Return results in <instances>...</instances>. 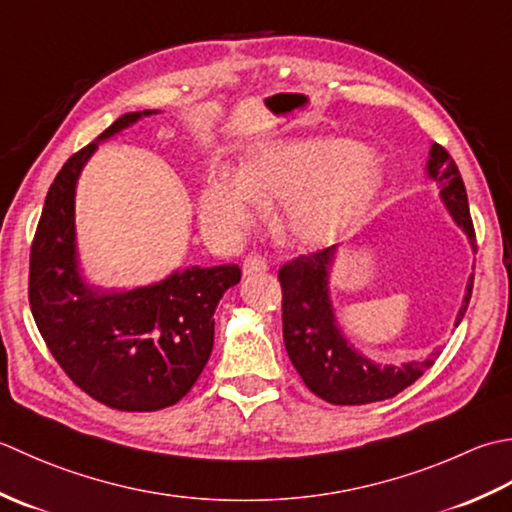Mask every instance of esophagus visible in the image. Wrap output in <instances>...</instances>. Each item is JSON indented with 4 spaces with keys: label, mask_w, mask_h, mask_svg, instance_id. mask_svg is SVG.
I'll list each match as a JSON object with an SVG mask.
<instances>
[{
    "label": "esophagus",
    "mask_w": 512,
    "mask_h": 512,
    "mask_svg": "<svg viewBox=\"0 0 512 512\" xmlns=\"http://www.w3.org/2000/svg\"><path fill=\"white\" fill-rule=\"evenodd\" d=\"M267 269H269L267 260L263 256H258V254L247 256L243 260V274L245 276H252V274H258V271H267Z\"/></svg>",
    "instance_id": "obj_1"
}]
</instances>
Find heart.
<instances>
[{
  "label": "heart",
  "mask_w": 512,
  "mask_h": 512,
  "mask_svg": "<svg viewBox=\"0 0 512 512\" xmlns=\"http://www.w3.org/2000/svg\"><path fill=\"white\" fill-rule=\"evenodd\" d=\"M382 181L378 156L356 141H278L249 152L241 172L212 168L198 207L212 236L234 241L265 212V201H280L276 234L291 245L320 247L367 214Z\"/></svg>",
  "instance_id": "heart-1"
}]
</instances>
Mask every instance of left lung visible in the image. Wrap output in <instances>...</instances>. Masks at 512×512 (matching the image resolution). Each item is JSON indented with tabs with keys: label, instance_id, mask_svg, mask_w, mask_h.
Segmentation results:
<instances>
[{
	"label": "left lung",
	"instance_id": "left-lung-1",
	"mask_svg": "<svg viewBox=\"0 0 512 512\" xmlns=\"http://www.w3.org/2000/svg\"><path fill=\"white\" fill-rule=\"evenodd\" d=\"M426 163V174L440 183V196L453 221L475 249V229L468 210V196L453 156L442 145L433 143ZM336 245L322 252L298 256L278 271L283 287V338L289 360L302 382L320 400L340 406H356L389 400L433 367L440 351L429 358L393 364H375L349 344L338 327L329 298V274L336 260ZM473 294V276L468 278L466 296L457 311L455 327L460 325Z\"/></svg>",
	"mask_w": 512,
	"mask_h": 512
}]
</instances>
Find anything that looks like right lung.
Masks as SVG:
<instances>
[{"label":"right lung","instance_id":"right-lung-1","mask_svg":"<svg viewBox=\"0 0 512 512\" xmlns=\"http://www.w3.org/2000/svg\"><path fill=\"white\" fill-rule=\"evenodd\" d=\"M159 110L128 112L72 154L52 181L30 247L28 300L68 378L117 411H159L194 387L214 347V311L238 265L187 267L161 283L103 291L79 271L75 190L101 141Z\"/></svg>","mask_w":512,"mask_h":512}]
</instances>
